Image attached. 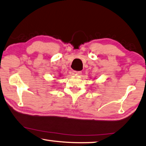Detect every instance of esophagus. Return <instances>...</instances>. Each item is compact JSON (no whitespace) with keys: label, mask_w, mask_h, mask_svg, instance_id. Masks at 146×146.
<instances>
[{"label":"esophagus","mask_w":146,"mask_h":146,"mask_svg":"<svg viewBox=\"0 0 146 146\" xmlns=\"http://www.w3.org/2000/svg\"><path fill=\"white\" fill-rule=\"evenodd\" d=\"M82 74L81 71H74L73 74L74 75H80Z\"/></svg>","instance_id":"34e87169"}]
</instances>
